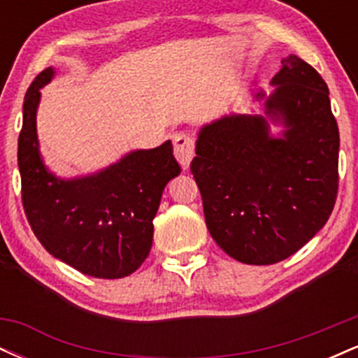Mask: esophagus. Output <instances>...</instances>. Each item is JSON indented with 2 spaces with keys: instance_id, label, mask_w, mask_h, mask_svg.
<instances>
[{
  "instance_id": "esophagus-1",
  "label": "esophagus",
  "mask_w": 358,
  "mask_h": 358,
  "mask_svg": "<svg viewBox=\"0 0 358 358\" xmlns=\"http://www.w3.org/2000/svg\"><path fill=\"white\" fill-rule=\"evenodd\" d=\"M173 151L180 165L183 170H187L190 166L193 156H195V139L187 133L176 134L173 139Z\"/></svg>"
}]
</instances>
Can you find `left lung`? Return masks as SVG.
Wrapping results in <instances>:
<instances>
[{"label":"left lung","instance_id":"obj_1","mask_svg":"<svg viewBox=\"0 0 358 358\" xmlns=\"http://www.w3.org/2000/svg\"><path fill=\"white\" fill-rule=\"evenodd\" d=\"M281 64L266 114L287 127L285 136L271 138L262 116H225L202 127L190 165L208 232L244 264L293 256L327 224L338 193L340 134L327 84L296 55Z\"/></svg>","mask_w":358,"mask_h":358}]
</instances>
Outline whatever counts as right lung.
<instances>
[{
    "label": "right lung",
    "instance_id": "add662e5",
    "mask_svg": "<svg viewBox=\"0 0 358 358\" xmlns=\"http://www.w3.org/2000/svg\"><path fill=\"white\" fill-rule=\"evenodd\" d=\"M53 69L40 72L27 90L18 138L22 202L31 231L53 257L102 279L129 276L153 244V219L166 183L182 168L170 141L126 155L85 178L60 180L43 166L36 139L40 87Z\"/></svg>",
    "mask_w": 358,
    "mask_h": 358
}]
</instances>
